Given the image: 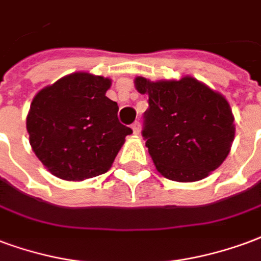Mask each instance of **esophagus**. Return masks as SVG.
I'll list each match as a JSON object with an SVG mask.
<instances>
[{"label":"esophagus","instance_id":"obj_1","mask_svg":"<svg viewBox=\"0 0 261 261\" xmlns=\"http://www.w3.org/2000/svg\"><path fill=\"white\" fill-rule=\"evenodd\" d=\"M132 130L135 135H139L140 133V122H135L132 125Z\"/></svg>","mask_w":261,"mask_h":261}]
</instances>
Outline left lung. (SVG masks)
<instances>
[{"mask_svg": "<svg viewBox=\"0 0 261 261\" xmlns=\"http://www.w3.org/2000/svg\"><path fill=\"white\" fill-rule=\"evenodd\" d=\"M135 86L149 96L142 135L160 174L195 182L222 164L235 138L225 97L192 76L159 82L138 76Z\"/></svg>", "mask_w": 261, "mask_h": 261, "instance_id": "8db88e82", "label": "left lung"}]
</instances>
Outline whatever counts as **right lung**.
<instances>
[{
	"instance_id": "obj_1",
	"label": "right lung",
	"mask_w": 261,
	"mask_h": 261,
	"mask_svg": "<svg viewBox=\"0 0 261 261\" xmlns=\"http://www.w3.org/2000/svg\"><path fill=\"white\" fill-rule=\"evenodd\" d=\"M108 77L75 72L34 96L26 129L37 159L57 178L83 180L111 168L132 129L118 121Z\"/></svg>"
}]
</instances>
